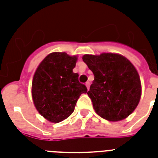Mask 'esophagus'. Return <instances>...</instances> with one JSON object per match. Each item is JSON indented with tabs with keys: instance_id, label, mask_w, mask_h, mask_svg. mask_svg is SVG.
<instances>
[{
	"instance_id": "1",
	"label": "esophagus",
	"mask_w": 158,
	"mask_h": 158,
	"mask_svg": "<svg viewBox=\"0 0 158 158\" xmlns=\"http://www.w3.org/2000/svg\"><path fill=\"white\" fill-rule=\"evenodd\" d=\"M86 87H87V89H88V90H89V87H90V83H89V82H87L86 83Z\"/></svg>"
}]
</instances>
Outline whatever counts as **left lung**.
<instances>
[{"mask_svg":"<svg viewBox=\"0 0 158 158\" xmlns=\"http://www.w3.org/2000/svg\"><path fill=\"white\" fill-rule=\"evenodd\" d=\"M83 60L94 73V80L87 94L97 114L110 121L129 116L141 97L139 75L132 63L114 53L84 55Z\"/></svg>","mask_w":158,"mask_h":158,"instance_id":"1","label":"left lung"}]
</instances>
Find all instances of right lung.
<instances>
[{
  "mask_svg": "<svg viewBox=\"0 0 158 158\" xmlns=\"http://www.w3.org/2000/svg\"><path fill=\"white\" fill-rule=\"evenodd\" d=\"M77 57L53 52L44 58L33 75L32 96L36 109L53 123L71 115L78 99L88 89L73 72Z\"/></svg>",
  "mask_w": 158,
  "mask_h": 158,
  "instance_id": "add662e5",
  "label": "right lung"
}]
</instances>
